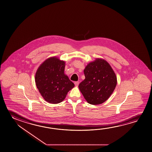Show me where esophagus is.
Listing matches in <instances>:
<instances>
[{"mask_svg":"<svg viewBox=\"0 0 152 152\" xmlns=\"http://www.w3.org/2000/svg\"><path fill=\"white\" fill-rule=\"evenodd\" d=\"M79 84V82H78V81H76V82H75V86H77Z\"/></svg>","mask_w":152,"mask_h":152,"instance_id":"esophagus-1","label":"esophagus"}]
</instances>
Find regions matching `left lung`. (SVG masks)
Wrapping results in <instances>:
<instances>
[{
    "label": "left lung",
    "mask_w": 152,
    "mask_h": 152,
    "mask_svg": "<svg viewBox=\"0 0 152 152\" xmlns=\"http://www.w3.org/2000/svg\"><path fill=\"white\" fill-rule=\"evenodd\" d=\"M85 79L79 85L80 91L91 104H102L113 94L117 84V77L106 61L98 58L90 63L84 70Z\"/></svg>",
    "instance_id": "8db88e82"
}]
</instances>
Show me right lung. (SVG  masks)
<instances>
[{
    "mask_svg": "<svg viewBox=\"0 0 152 152\" xmlns=\"http://www.w3.org/2000/svg\"><path fill=\"white\" fill-rule=\"evenodd\" d=\"M64 61L52 57L45 61L37 70L36 86L42 96L49 103L62 102L68 92L75 87L64 74Z\"/></svg>",
    "mask_w": 152,
    "mask_h": 152,
    "instance_id": "1",
    "label": "right lung"
}]
</instances>
